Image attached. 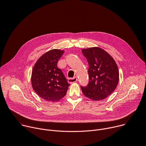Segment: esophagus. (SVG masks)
<instances>
[{
  "instance_id": "esophagus-1",
  "label": "esophagus",
  "mask_w": 146,
  "mask_h": 146,
  "mask_svg": "<svg viewBox=\"0 0 146 146\" xmlns=\"http://www.w3.org/2000/svg\"><path fill=\"white\" fill-rule=\"evenodd\" d=\"M77 81V77H74L73 78H69L68 79V82L70 83V84H72V83L76 82Z\"/></svg>"
}]
</instances>
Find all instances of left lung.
I'll return each instance as SVG.
<instances>
[{
    "label": "left lung",
    "mask_w": 146,
    "mask_h": 146,
    "mask_svg": "<svg viewBox=\"0 0 146 146\" xmlns=\"http://www.w3.org/2000/svg\"><path fill=\"white\" fill-rule=\"evenodd\" d=\"M81 51L89 65V83L86 87H81L82 92L94 101L105 99L113 93L118 83L116 62L108 52L98 47Z\"/></svg>",
    "instance_id": "1"
}]
</instances>
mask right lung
<instances>
[{
    "mask_svg": "<svg viewBox=\"0 0 146 146\" xmlns=\"http://www.w3.org/2000/svg\"><path fill=\"white\" fill-rule=\"evenodd\" d=\"M64 50L52 49L41 55L32 69L31 84L35 92L42 99L57 102L64 97L70 84L57 67Z\"/></svg>",
    "mask_w": 146,
    "mask_h": 146,
    "instance_id": "1",
    "label": "right lung"
}]
</instances>
